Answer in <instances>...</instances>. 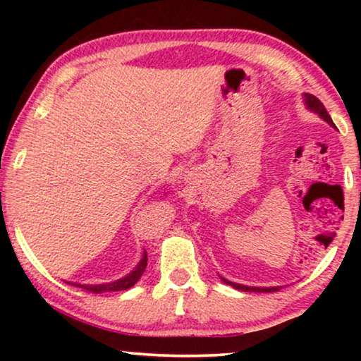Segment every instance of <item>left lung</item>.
<instances>
[{"label": "left lung", "instance_id": "1", "mask_svg": "<svg viewBox=\"0 0 361 361\" xmlns=\"http://www.w3.org/2000/svg\"><path fill=\"white\" fill-rule=\"evenodd\" d=\"M302 98H304V103H305V106H307L309 111L319 115L324 121H327L330 126L335 128L332 118H330V115L327 113V110H325V106L322 105V102H320L319 98L310 95V93H304ZM220 279L224 281L225 284H228V286H231V288L240 289V290H253V293H274V290H279V286H274V288H256V286H245V284H238V283H231V281L221 278V276H220Z\"/></svg>", "mask_w": 361, "mask_h": 361}]
</instances>
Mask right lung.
I'll list each match as a JSON object with an SVG mask.
<instances>
[{
	"instance_id": "obj_1",
	"label": "right lung",
	"mask_w": 361,
	"mask_h": 361,
	"mask_svg": "<svg viewBox=\"0 0 361 361\" xmlns=\"http://www.w3.org/2000/svg\"><path fill=\"white\" fill-rule=\"evenodd\" d=\"M146 266H147V253L145 251V253H142V258L140 259V263L136 264V268L120 279L111 281V283H103V284H77V283H68V284L78 286V288H83L85 290H90V293H95V294L110 293V290H126L133 288V286L140 281L142 273H145Z\"/></svg>"
}]
</instances>
